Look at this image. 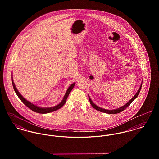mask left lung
I'll list each match as a JSON object with an SVG mask.
<instances>
[{
  "label": "left lung",
  "instance_id": "8db88e82",
  "mask_svg": "<svg viewBox=\"0 0 159 159\" xmlns=\"http://www.w3.org/2000/svg\"><path fill=\"white\" fill-rule=\"evenodd\" d=\"M142 83H143V81H142V82H141V84L140 85L139 89L137 91V92L135 93V95H134V97H132V98L130 100H129L125 105H124V106H122V107H119V108H117V109H114V110H106V109L100 108V107L97 106V105L92 102V100H91V97L89 96V102H90V103H91V105L92 106V107H93V108H95V110H97V111H100V112H103V113H105L108 114H117L119 113H120V112H122V111H124L126 108H127V107L130 105V103H131L136 98V97H138V95L139 92L141 91V89Z\"/></svg>",
  "mask_w": 159,
  "mask_h": 159
}]
</instances>
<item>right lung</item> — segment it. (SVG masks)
Wrapping results in <instances>:
<instances>
[{"label": "right lung", "mask_w": 159, "mask_h": 159, "mask_svg": "<svg viewBox=\"0 0 159 159\" xmlns=\"http://www.w3.org/2000/svg\"><path fill=\"white\" fill-rule=\"evenodd\" d=\"M11 80H12V84H13V89L15 90V92H16V95H18V97L20 98V99L22 101L23 103L27 106L29 108H30L31 110H32L34 112H36V113H38L40 114H46L49 113H51V112H53V111H55L59 109H60L61 107H62L64 106V105L66 103V101H67V98L68 97V95L69 93H70V92L71 91V90L73 89V87L75 86V83L71 84L69 87H68L67 90L66 92V94L62 99V100L61 102V103L59 104H58L57 105H56L54 107H48V108H42V107H38L33 103H32L31 102H29L27 100H26L25 98H24L23 97V95L19 92V91H18L17 88H16L15 86V84L13 82V77H11Z\"/></svg>", "instance_id": "right-lung-1"}]
</instances>
